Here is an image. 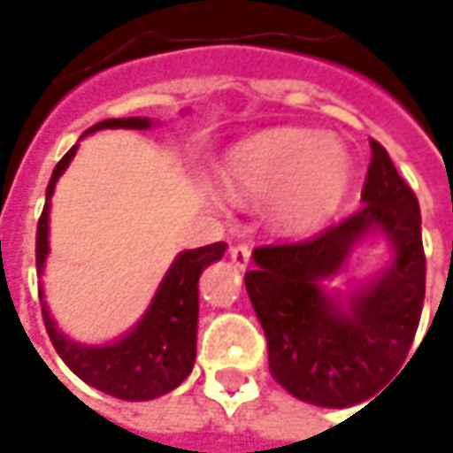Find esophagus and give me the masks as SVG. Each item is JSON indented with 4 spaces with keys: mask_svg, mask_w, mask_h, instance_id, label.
<instances>
[{
    "mask_svg": "<svg viewBox=\"0 0 453 453\" xmlns=\"http://www.w3.org/2000/svg\"><path fill=\"white\" fill-rule=\"evenodd\" d=\"M230 261L238 265V268H246V265L250 264V248L248 246L230 248Z\"/></svg>",
    "mask_w": 453,
    "mask_h": 453,
    "instance_id": "obj_1",
    "label": "esophagus"
}]
</instances>
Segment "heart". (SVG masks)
Returning a JSON list of instances; mask_svg holds the SVG:
<instances>
[{"mask_svg": "<svg viewBox=\"0 0 453 453\" xmlns=\"http://www.w3.org/2000/svg\"><path fill=\"white\" fill-rule=\"evenodd\" d=\"M352 180V159L337 139L306 128H276L235 149L223 165V185L238 200L268 197V218L281 230H311L340 207Z\"/></svg>", "mask_w": 453, "mask_h": 453, "instance_id": "heart-1", "label": "heart"}]
</instances>
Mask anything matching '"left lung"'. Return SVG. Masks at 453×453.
<instances>
[{
  "instance_id": "left-lung-1",
  "label": "left lung",
  "mask_w": 453,
  "mask_h": 453,
  "mask_svg": "<svg viewBox=\"0 0 453 453\" xmlns=\"http://www.w3.org/2000/svg\"><path fill=\"white\" fill-rule=\"evenodd\" d=\"M363 205L322 233L253 250L246 288L268 342L273 380L306 403L347 408L403 372L421 322L426 256L421 207L380 142L370 139ZM383 229L394 264L342 307L324 291L349 250Z\"/></svg>"
}]
</instances>
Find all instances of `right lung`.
<instances>
[{"label": "right lung", "mask_w": 453, "mask_h": 453, "mask_svg": "<svg viewBox=\"0 0 453 453\" xmlns=\"http://www.w3.org/2000/svg\"><path fill=\"white\" fill-rule=\"evenodd\" d=\"M149 119H106L90 131L101 128H149ZM75 157V147L58 162L52 169L48 185V200L55 189L58 177L65 172L70 159ZM48 210L50 203L42 207V215L37 220V273H42V265L48 258ZM226 253V243H210V246L185 250L169 265L167 276L159 286L154 302L142 317V322L128 334L111 344H78L68 340L52 322L50 311L42 306V319L50 334V342L63 357L70 370L93 388L109 393L121 401H151L169 390H174L192 372L195 352H197V281L205 265L220 261ZM42 302V296H40Z\"/></svg>", "instance_id": "add662e5"}]
</instances>
